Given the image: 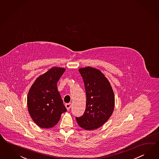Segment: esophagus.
Masks as SVG:
<instances>
[{
	"label": "esophagus",
	"instance_id": "1",
	"mask_svg": "<svg viewBox=\"0 0 159 159\" xmlns=\"http://www.w3.org/2000/svg\"><path fill=\"white\" fill-rule=\"evenodd\" d=\"M71 103H67V104H66V108L67 110H70V108H71Z\"/></svg>",
	"mask_w": 159,
	"mask_h": 159
}]
</instances>
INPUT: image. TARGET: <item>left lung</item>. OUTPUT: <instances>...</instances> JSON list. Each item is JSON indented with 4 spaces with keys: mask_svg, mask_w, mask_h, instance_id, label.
Listing matches in <instances>:
<instances>
[{
    "mask_svg": "<svg viewBox=\"0 0 159 159\" xmlns=\"http://www.w3.org/2000/svg\"><path fill=\"white\" fill-rule=\"evenodd\" d=\"M86 92V109L84 114L75 117L78 124L86 130L103 125L113 113L114 95L107 79L100 70L87 67L80 68Z\"/></svg>",
    "mask_w": 159,
    "mask_h": 159,
    "instance_id": "left-lung-1",
    "label": "left lung"
}]
</instances>
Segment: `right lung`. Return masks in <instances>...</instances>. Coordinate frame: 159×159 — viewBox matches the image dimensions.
Returning a JSON list of instances; mask_svg holds the SVG:
<instances>
[{
	"label": "right lung",
	"instance_id": "1",
	"mask_svg": "<svg viewBox=\"0 0 159 159\" xmlns=\"http://www.w3.org/2000/svg\"><path fill=\"white\" fill-rule=\"evenodd\" d=\"M65 70L60 67L51 68L36 79L29 91V113L36 125L42 128L54 127L61 114L67 111L57 87Z\"/></svg>",
	"mask_w": 159,
	"mask_h": 159
}]
</instances>
